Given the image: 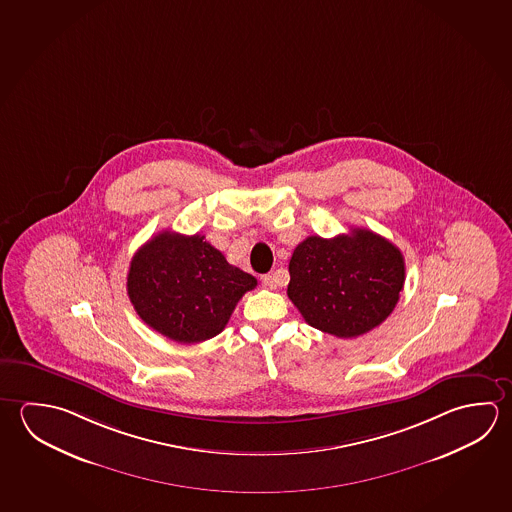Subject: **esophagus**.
I'll return each instance as SVG.
<instances>
[{
    "mask_svg": "<svg viewBox=\"0 0 512 512\" xmlns=\"http://www.w3.org/2000/svg\"><path fill=\"white\" fill-rule=\"evenodd\" d=\"M260 282H262V286L268 287V289H275L277 287V280H275L273 275H262Z\"/></svg>",
    "mask_w": 512,
    "mask_h": 512,
    "instance_id": "1",
    "label": "esophagus"
}]
</instances>
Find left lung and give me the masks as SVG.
Returning <instances> with one entry per match:
<instances>
[{"mask_svg":"<svg viewBox=\"0 0 512 512\" xmlns=\"http://www.w3.org/2000/svg\"><path fill=\"white\" fill-rule=\"evenodd\" d=\"M287 296L318 331L356 338L385 322L404 286L399 248L365 228L311 235L289 260Z\"/></svg>","mask_w":512,"mask_h":512,"instance_id":"left-lung-1","label":"left lung"}]
</instances>
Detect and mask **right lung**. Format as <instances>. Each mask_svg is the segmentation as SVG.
<instances>
[{"label":"right lung","instance_id":"1","mask_svg":"<svg viewBox=\"0 0 512 512\" xmlns=\"http://www.w3.org/2000/svg\"><path fill=\"white\" fill-rule=\"evenodd\" d=\"M257 278L228 264L205 235L165 230L135 253L127 295L138 316L178 343H199L223 331Z\"/></svg>","mask_w":512,"mask_h":512}]
</instances>
